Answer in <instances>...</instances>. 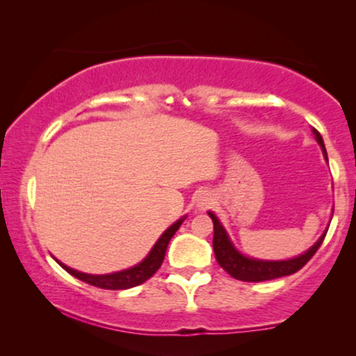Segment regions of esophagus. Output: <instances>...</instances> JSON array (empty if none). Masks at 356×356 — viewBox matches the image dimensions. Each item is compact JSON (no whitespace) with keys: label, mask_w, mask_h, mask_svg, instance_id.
I'll list each match as a JSON object with an SVG mask.
<instances>
[{"label":"esophagus","mask_w":356,"mask_h":356,"mask_svg":"<svg viewBox=\"0 0 356 356\" xmlns=\"http://www.w3.org/2000/svg\"><path fill=\"white\" fill-rule=\"evenodd\" d=\"M211 204H212V199L209 197L206 193L199 196V199H197V207L201 209V211H204V209H207L209 206H211Z\"/></svg>","instance_id":"1"}]
</instances>
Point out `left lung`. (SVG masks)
Here are the masks:
<instances>
[{
    "label": "left lung",
    "instance_id": "obj_1",
    "mask_svg": "<svg viewBox=\"0 0 356 356\" xmlns=\"http://www.w3.org/2000/svg\"><path fill=\"white\" fill-rule=\"evenodd\" d=\"M313 134L316 140H318L321 149H323V154L325 160H327V152H325L323 136L319 134L318 129H313ZM209 217L212 218L213 222V252H216V259L220 267L225 272H228L233 279L243 280V282H264V280H272L279 279V277L291 275L295 272H298L301 267H303L306 262H308L311 257L316 254V251L319 250V246L323 245L325 238V230L318 241L314 243L313 246L309 248L305 254L298 257H293V259L286 261H261V259H252V257L243 256L240 251L233 246V243L228 238L225 228L218 218L213 216L212 212H209Z\"/></svg>",
    "mask_w": 356,
    "mask_h": 356
}]
</instances>
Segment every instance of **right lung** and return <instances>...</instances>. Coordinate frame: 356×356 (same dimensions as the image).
Returning a JSON list of instances; mask_svg holds the SVG:
<instances>
[{"mask_svg": "<svg viewBox=\"0 0 356 356\" xmlns=\"http://www.w3.org/2000/svg\"><path fill=\"white\" fill-rule=\"evenodd\" d=\"M186 217L179 218L178 222H175L172 227L167 228L162 233V236L159 238L157 243H155L152 250L147 256H145L144 261H140L138 266L131 267V269L126 270H120L115 272V274H106V275H92V274H84V272L74 270L71 267H67L63 264V262L58 261L63 269L66 272H70L72 277L79 279L86 284L99 286V289H105V290H126V289H133V286H138L140 284H144L145 280H149L155 272L160 269L162 262L165 259V252H167V246L172 236L177 233V230L181 225L183 220Z\"/></svg>", "mask_w": 356, "mask_h": 356, "instance_id": "1", "label": "right lung"}]
</instances>
